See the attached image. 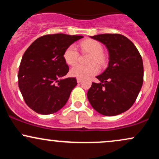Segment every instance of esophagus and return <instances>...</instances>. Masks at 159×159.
<instances>
[{
  "instance_id": "esophagus-1",
  "label": "esophagus",
  "mask_w": 159,
  "mask_h": 159,
  "mask_svg": "<svg viewBox=\"0 0 159 159\" xmlns=\"http://www.w3.org/2000/svg\"><path fill=\"white\" fill-rule=\"evenodd\" d=\"M77 82L78 83H81V79H80V78H77Z\"/></svg>"
}]
</instances>
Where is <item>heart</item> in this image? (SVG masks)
<instances>
[{"mask_svg": "<svg viewBox=\"0 0 159 159\" xmlns=\"http://www.w3.org/2000/svg\"><path fill=\"white\" fill-rule=\"evenodd\" d=\"M81 49L84 52L92 54L90 63H98L103 64L105 62V57L103 56V47L98 41L93 39H87L81 43ZM78 49L75 45H71L65 50L63 54L66 63L69 65H74L78 60ZM99 68L97 65L93 64L89 66L77 64L70 69L71 76L80 79H87L94 75L97 74Z\"/></svg>", "mask_w": 159, "mask_h": 159, "instance_id": "b5f03b06", "label": "heart"}]
</instances>
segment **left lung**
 Segmentation results:
<instances>
[{
  "instance_id": "left-lung-1",
  "label": "left lung",
  "mask_w": 159,
  "mask_h": 159,
  "mask_svg": "<svg viewBox=\"0 0 159 159\" xmlns=\"http://www.w3.org/2000/svg\"><path fill=\"white\" fill-rule=\"evenodd\" d=\"M106 46L108 66L96 76L87 92L92 107L105 116H116L129 110L135 102L143 81L142 57L131 40L121 34L90 36Z\"/></svg>"
}]
</instances>
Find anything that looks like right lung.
Instances as JSON below:
<instances>
[{
    "label": "right lung",
    "mask_w": 159,
    "mask_h": 159,
    "mask_svg": "<svg viewBox=\"0 0 159 159\" xmlns=\"http://www.w3.org/2000/svg\"><path fill=\"white\" fill-rule=\"evenodd\" d=\"M81 38L63 34L45 35L25 52L18 75L19 87L33 111L40 114H54L67 102L77 81L75 78H62L69 72L63 54Z\"/></svg>",
    "instance_id": "add662e5"
}]
</instances>
